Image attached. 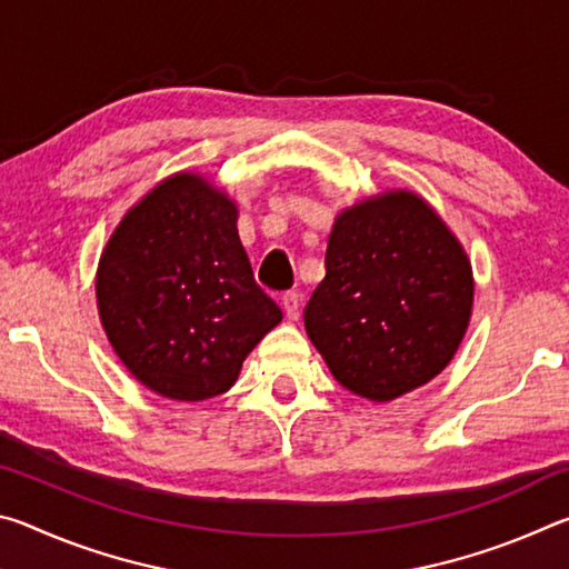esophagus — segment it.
<instances>
[{
    "instance_id": "1",
    "label": "esophagus",
    "mask_w": 569,
    "mask_h": 569,
    "mask_svg": "<svg viewBox=\"0 0 569 569\" xmlns=\"http://www.w3.org/2000/svg\"><path fill=\"white\" fill-rule=\"evenodd\" d=\"M281 308L286 313L288 321H298V316H301V296L298 293H283L281 296Z\"/></svg>"
}]
</instances>
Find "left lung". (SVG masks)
I'll return each mask as SVG.
<instances>
[{
  "label": "left lung",
  "instance_id": "8db88e82",
  "mask_svg": "<svg viewBox=\"0 0 569 569\" xmlns=\"http://www.w3.org/2000/svg\"><path fill=\"white\" fill-rule=\"evenodd\" d=\"M471 306L465 246L419 192L393 188L336 216L303 323L333 379L381 403L447 369Z\"/></svg>",
  "mask_w": 569,
  "mask_h": 569
}]
</instances>
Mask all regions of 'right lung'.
<instances>
[{
    "label": "right lung",
    "mask_w": 569,
    "mask_h": 569,
    "mask_svg": "<svg viewBox=\"0 0 569 569\" xmlns=\"http://www.w3.org/2000/svg\"><path fill=\"white\" fill-rule=\"evenodd\" d=\"M94 296L118 359L172 401L233 387L246 356L283 313L253 281L238 206L192 170L150 188L102 248Z\"/></svg>",
    "instance_id": "1"
}]
</instances>
